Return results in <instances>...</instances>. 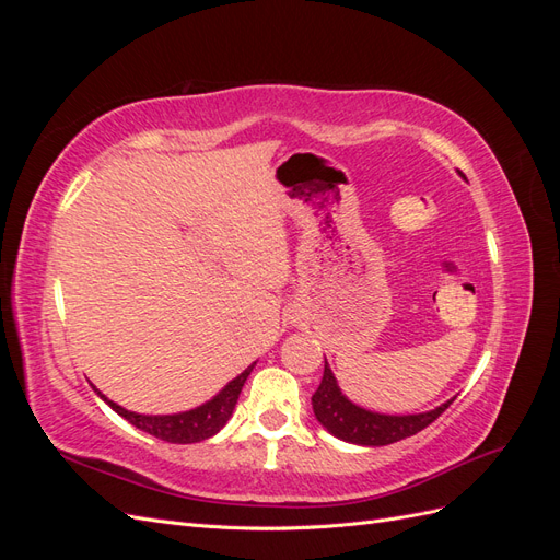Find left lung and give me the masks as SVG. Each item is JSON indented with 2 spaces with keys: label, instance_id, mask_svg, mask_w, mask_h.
Returning <instances> with one entry per match:
<instances>
[{
  "label": "left lung",
  "instance_id": "left-lung-1",
  "mask_svg": "<svg viewBox=\"0 0 560 560\" xmlns=\"http://www.w3.org/2000/svg\"><path fill=\"white\" fill-rule=\"evenodd\" d=\"M448 404H442L439 409L418 416H381L364 411L341 395L327 362L325 374H322V383L313 395V411L322 425H325L334 436L343 439V442L362 446H385L399 442V439L413 436L420 430L432 425V422L448 409Z\"/></svg>",
  "mask_w": 560,
  "mask_h": 560
}]
</instances>
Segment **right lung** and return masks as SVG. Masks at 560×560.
<instances>
[{
	"mask_svg": "<svg viewBox=\"0 0 560 560\" xmlns=\"http://www.w3.org/2000/svg\"><path fill=\"white\" fill-rule=\"evenodd\" d=\"M252 369L254 364L247 366L238 378H233L212 401L198 406L194 411L175 413V416H140V413L121 409V406L109 401L103 395L100 397H103L118 416H124L130 425L151 436L163 439V442H171V444H196V442H202V439L217 434L226 425V420L235 409V401H238L241 389L247 376L252 374Z\"/></svg>",
	"mask_w": 560,
	"mask_h": 560,
	"instance_id": "obj_1",
	"label": "right lung"
}]
</instances>
